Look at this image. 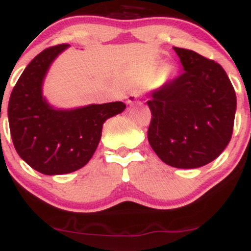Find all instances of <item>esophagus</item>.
<instances>
[{
	"label": "esophagus",
	"mask_w": 251,
	"mask_h": 251,
	"mask_svg": "<svg viewBox=\"0 0 251 251\" xmlns=\"http://www.w3.org/2000/svg\"><path fill=\"white\" fill-rule=\"evenodd\" d=\"M138 98H140V94H138V93H132V94H130V96H128V98H127V104H133V103H136V100H137Z\"/></svg>",
	"instance_id": "obj_1"
}]
</instances>
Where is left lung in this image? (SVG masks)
I'll use <instances>...</instances> for the list:
<instances>
[{
	"label": "left lung",
	"mask_w": 251,
	"mask_h": 251,
	"mask_svg": "<svg viewBox=\"0 0 251 251\" xmlns=\"http://www.w3.org/2000/svg\"><path fill=\"white\" fill-rule=\"evenodd\" d=\"M174 51L182 74L147 101L152 113L148 142L165 164L194 169L215 160L229 143L237 97L221 65L193 50Z\"/></svg>",
	"instance_id": "left-lung-1"
}]
</instances>
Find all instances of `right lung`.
Wrapping results in <instances>:
<instances>
[{
    "mask_svg": "<svg viewBox=\"0 0 251 251\" xmlns=\"http://www.w3.org/2000/svg\"><path fill=\"white\" fill-rule=\"evenodd\" d=\"M70 45L52 46L36 55L12 91L8 123L19 157L36 172L62 175L76 172L93 157L108 119L125 110L123 101L56 108L43 94L51 65Z\"/></svg>",
    "mask_w": 251,
    "mask_h": 251,
    "instance_id": "right-lung-1",
    "label": "right lung"
}]
</instances>
